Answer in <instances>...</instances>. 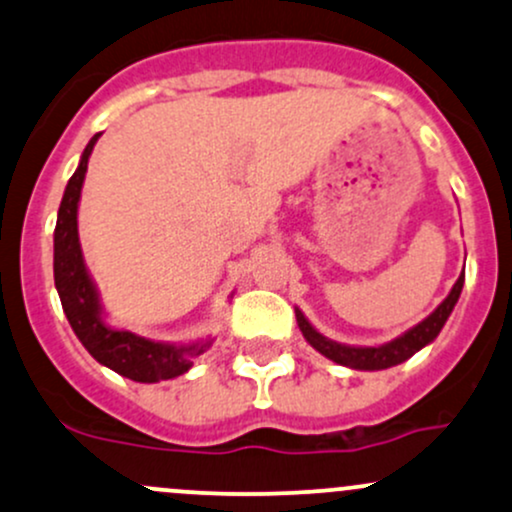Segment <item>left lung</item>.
<instances>
[{
    "mask_svg": "<svg viewBox=\"0 0 512 512\" xmlns=\"http://www.w3.org/2000/svg\"><path fill=\"white\" fill-rule=\"evenodd\" d=\"M464 286V272L459 274V279L454 282L452 291L447 294V299L430 313L428 318L420 320L418 325H413L411 330H406L403 335L393 338L391 342H384V345H374V347H362V345H342V342H335L325 335H320L308 318L296 308V323H299L303 338H306L308 345L313 350H318L320 355L333 359L335 364H342V367L350 369H359V372H379V369H389L396 367V364L406 362L411 359L415 352L423 350L425 345H430L432 340L440 335V330L445 328L449 313L454 311L457 306L459 294H462Z\"/></svg>",
    "mask_w": 512,
    "mask_h": 512,
    "instance_id": "1",
    "label": "left lung"
}]
</instances>
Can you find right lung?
<instances>
[{"label":"right lung","instance_id":"obj_1","mask_svg":"<svg viewBox=\"0 0 512 512\" xmlns=\"http://www.w3.org/2000/svg\"><path fill=\"white\" fill-rule=\"evenodd\" d=\"M99 136L101 133L87 143L80 165L67 182L63 201H60L53 235L55 289H58L60 303H63V311L72 330L80 338L84 350L99 364L114 369L116 374L126 376V379L140 381V384L174 379V376L189 372L194 359L204 355L213 340L209 338L177 345V342H157L131 333V330L114 328V325L106 323L99 289L94 279L89 277L87 265H84L80 233H77V209H80L89 155H92Z\"/></svg>","mask_w":512,"mask_h":512}]
</instances>
